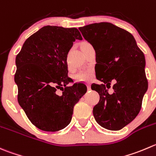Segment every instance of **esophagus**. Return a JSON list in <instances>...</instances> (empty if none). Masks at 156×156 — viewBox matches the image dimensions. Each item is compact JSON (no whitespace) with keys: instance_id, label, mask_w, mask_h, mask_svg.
<instances>
[{"instance_id":"esophagus-1","label":"esophagus","mask_w":156,"mask_h":156,"mask_svg":"<svg viewBox=\"0 0 156 156\" xmlns=\"http://www.w3.org/2000/svg\"><path fill=\"white\" fill-rule=\"evenodd\" d=\"M87 90H91V89H90V84H87Z\"/></svg>"}]
</instances>
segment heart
I'll return each instance as SVG.
<instances>
[{"label": "heart", "instance_id": "1", "mask_svg": "<svg viewBox=\"0 0 156 156\" xmlns=\"http://www.w3.org/2000/svg\"><path fill=\"white\" fill-rule=\"evenodd\" d=\"M86 43V42H84V43ZM82 43H81V44H82ZM92 76H93V74H92L91 71L86 70L77 74L76 79L78 80V81H90V80L91 79Z\"/></svg>", "mask_w": 156, "mask_h": 156}]
</instances>
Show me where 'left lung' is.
Listing matches in <instances>:
<instances>
[{
  "label": "left lung",
  "instance_id": "8db88e82",
  "mask_svg": "<svg viewBox=\"0 0 156 156\" xmlns=\"http://www.w3.org/2000/svg\"><path fill=\"white\" fill-rule=\"evenodd\" d=\"M79 30L94 49L96 78L101 81L91 84L100 95L93 108L94 119L105 129L120 130L140 113L148 89L144 54L130 33L110 23L89 24ZM113 80L116 81L114 92L109 94Z\"/></svg>",
  "mask_w": 156,
  "mask_h": 156
}]
</instances>
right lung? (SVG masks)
Instances as JSON below:
<instances>
[{
	"instance_id": "obj_1",
	"label": "right lung",
	"mask_w": 156,
	"mask_h": 156,
	"mask_svg": "<svg viewBox=\"0 0 156 156\" xmlns=\"http://www.w3.org/2000/svg\"><path fill=\"white\" fill-rule=\"evenodd\" d=\"M75 40H82L76 28L46 26L33 33L16 57L14 80L18 103L34 126L55 132L69 124L74 106L87 87L68 77L67 55ZM63 91L61 95L55 92Z\"/></svg>"
}]
</instances>
